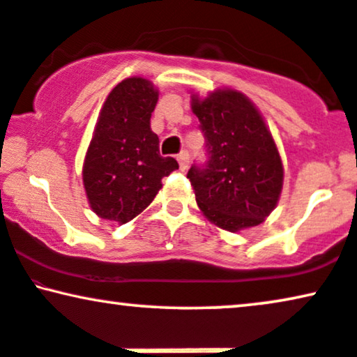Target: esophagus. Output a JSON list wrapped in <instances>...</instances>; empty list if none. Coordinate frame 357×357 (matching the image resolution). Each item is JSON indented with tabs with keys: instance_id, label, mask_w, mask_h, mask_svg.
Listing matches in <instances>:
<instances>
[{
	"instance_id": "esophagus-1",
	"label": "esophagus",
	"mask_w": 357,
	"mask_h": 357,
	"mask_svg": "<svg viewBox=\"0 0 357 357\" xmlns=\"http://www.w3.org/2000/svg\"><path fill=\"white\" fill-rule=\"evenodd\" d=\"M177 160H178L180 170H185L188 167V154H187V152H180V154L177 155Z\"/></svg>"
}]
</instances>
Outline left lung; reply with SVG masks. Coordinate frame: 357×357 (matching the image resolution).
<instances>
[{
	"label": "left lung",
	"instance_id": "left-lung-1",
	"mask_svg": "<svg viewBox=\"0 0 357 357\" xmlns=\"http://www.w3.org/2000/svg\"><path fill=\"white\" fill-rule=\"evenodd\" d=\"M208 160L187 178L203 215L231 233L261 225L280 198L284 165L256 105L238 90L192 96Z\"/></svg>",
	"mask_w": 357,
	"mask_h": 357
}]
</instances>
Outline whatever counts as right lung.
<instances>
[{
    "label": "right lung",
    "mask_w": 357,
    "mask_h": 357,
    "mask_svg": "<svg viewBox=\"0 0 357 357\" xmlns=\"http://www.w3.org/2000/svg\"><path fill=\"white\" fill-rule=\"evenodd\" d=\"M159 91L149 80L131 77L111 90L100 111L83 162V187L100 218L128 223L146 210L162 188V178L178 169L162 157L151 129Z\"/></svg>",
    "instance_id": "1"
}]
</instances>
